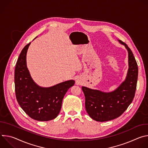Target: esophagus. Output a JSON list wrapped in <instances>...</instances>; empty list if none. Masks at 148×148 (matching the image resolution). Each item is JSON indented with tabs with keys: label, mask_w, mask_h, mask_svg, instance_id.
<instances>
[{
	"label": "esophagus",
	"mask_w": 148,
	"mask_h": 148,
	"mask_svg": "<svg viewBox=\"0 0 148 148\" xmlns=\"http://www.w3.org/2000/svg\"><path fill=\"white\" fill-rule=\"evenodd\" d=\"M80 84V82L77 81V84H78H78Z\"/></svg>",
	"instance_id": "1"
}]
</instances>
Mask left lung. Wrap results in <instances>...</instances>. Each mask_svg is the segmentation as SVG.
Listing matches in <instances>:
<instances>
[{"instance_id": "obj_1", "label": "left lung", "mask_w": 148, "mask_h": 148, "mask_svg": "<svg viewBox=\"0 0 148 148\" xmlns=\"http://www.w3.org/2000/svg\"><path fill=\"white\" fill-rule=\"evenodd\" d=\"M118 41L128 52L129 69L125 81L110 92L82 87L86 98V110L92 119L98 122L112 120L121 116L135 97L138 75L137 62L130 47L121 40Z\"/></svg>"}]
</instances>
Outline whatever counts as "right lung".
<instances>
[{
    "label": "right lung",
    "instance_id": "add662e5",
    "mask_svg": "<svg viewBox=\"0 0 148 148\" xmlns=\"http://www.w3.org/2000/svg\"><path fill=\"white\" fill-rule=\"evenodd\" d=\"M30 43L21 51L14 71L15 93L22 110L32 119L48 121L60 113L62 101L74 80L59 83L53 87H41L32 79L26 64V54Z\"/></svg>",
    "mask_w": 148,
    "mask_h": 148
}]
</instances>
